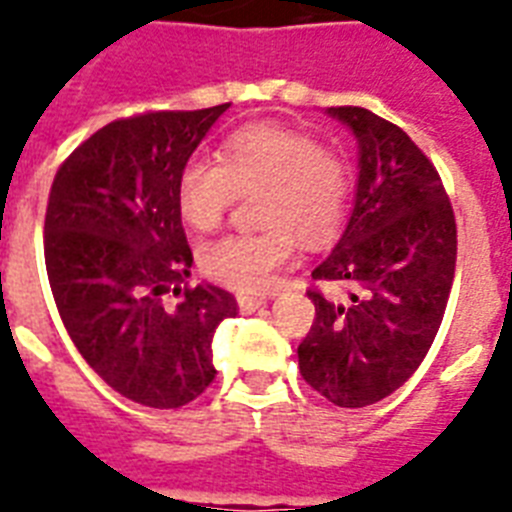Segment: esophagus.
<instances>
[{
	"instance_id": "34e87169",
	"label": "esophagus",
	"mask_w": 512,
	"mask_h": 512,
	"mask_svg": "<svg viewBox=\"0 0 512 512\" xmlns=\"http://www.w3.org/2000/svg\"><path fill=\"white\" fill-rule=\"evenodd\" d=\"M236 300H239V308L244 313H252L265 305V297H260V295H239Z\"/></svg>"
}]
</instances>
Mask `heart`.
I'll return each mask as SVG.
<instances>
[{
	"label": "heart",
	"mask_w": 512,
	"mask_h": 512,
	"mask_svg": "<svg viewBox=\"0 0 512 512\" xmlns=\"http://www.w3.org/2000/svg\"><path fill=\"white\" fill-rule=\"evenodd\" d=\"M220 162L191 156L177 175V207L196 231H212L241 193L263 188L255 233H228L199 249L204 276L236 292H263L295 255L297 232L311 247L337 236L348 209L350 170L303 130L247 124L220 146Z\"/></svg>",
	"instance_id": "obj_1"
}]
</instances>
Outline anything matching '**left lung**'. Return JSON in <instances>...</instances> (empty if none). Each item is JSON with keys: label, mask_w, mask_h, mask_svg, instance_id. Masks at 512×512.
Wrapping results in <instances>:
<instances>
[{"label": "left lung", "mask_w": 512, "mask_h": 512, "mask_svg": "<svg viewBox=\"0 0 512 512\" xmlns=\"http://www.w3.org/2000/svg\"><path fill=\"white\" fill-rule=\"evenodd\" d=\"M358 140L356 207L332 255L311 273L345 300L308 289L311 332L300 374L332 404L358 409L404 385L444 319L457 223L436 167L401 127L358 106L329 108Z\"/></svg>", "instance_id": "8db88e82"}]
</instances>
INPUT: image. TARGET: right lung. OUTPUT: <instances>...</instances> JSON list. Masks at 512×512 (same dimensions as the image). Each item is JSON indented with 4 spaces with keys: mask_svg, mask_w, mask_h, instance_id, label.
Here are the masks:
<instances>
[{
    "mask_svg": "<svg viewBox=\"0 0 512 512\" xmlns=\"http://www.w3.org/2000/svg\"><path fill=\"white\" fill-rule=\"evenodd\" d=\"M223 106L146 111L84 140L52 180L44 265L68 337L135 404L177 409L215 380L212 337L239 305L212 284L188 287L193 255L177 175ZM164 294L180 296L177 306Z\"/></svg>",
    "mask_w": 512,
    "mask_h": 512,
    "instance_id": "right-lung-1",
    "label": "right lung"
}]
</instances>
